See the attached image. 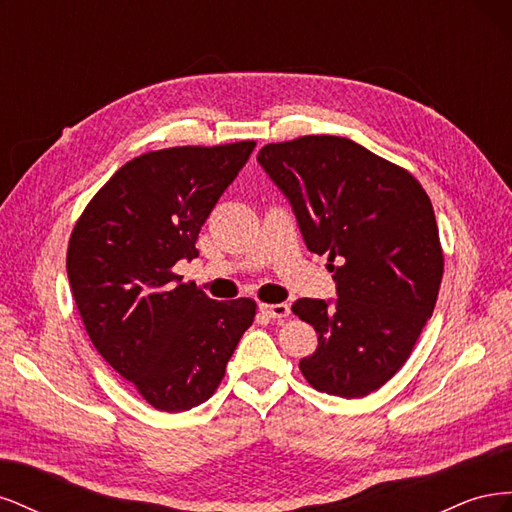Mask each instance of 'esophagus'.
<instances>
[{
    "instance_id": "esophagus-1",
    "label": "esophagus",
    "mask_w": 512,
    "mask_h": 512,
    "mask_svg": "<svg viewBox=\"0 0 512 512\" xmlns=\"http://www.w3.org/2000/svg\"><path fill=\"white\" fill-rule=\"evenodd\" d=\"M260 312L265 314V316H269V318H273V320H282V318H286L290 314V307L286 303H273V305L260 303Z\"/></svg>"
}]
</instances>
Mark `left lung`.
<instances>
[{
	"instance_id": "1",
	"label": "left lung",
	"mask_w": 512,
	"mask_h": 512,
	"mask_svg": "<svg viewBox=\"0 0 512 512\" xmlns=\"http://www.w3.org/2000/svg\"><path fill=\"white\" fill-rule=\"evenodd\" d=\"M258 162L290 200L307 250L329 256L337 284L335 303L292 305L318 333L301 374L335 397L378 391L408 361L438 301L444 254L427 192L344 136L271 143Z\"/></svg>"
}]
</instances>
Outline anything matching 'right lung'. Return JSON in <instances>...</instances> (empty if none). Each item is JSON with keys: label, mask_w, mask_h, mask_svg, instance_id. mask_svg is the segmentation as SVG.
I'll list each match as a JSON object with an SVG mask.
<instances>
[{"label": "right lung", "mask_w": 512, "mask_h": 512, "mask_svg": "<svg viewBox=\"0 0 512 512\" xmlns=\"http://www.w3.org/2000/svg\"><path fill=\"white\" fill-rule=\"evenodd\" d=\"M254 141L143 153L76 220L66 269L91 344L149 406L183 412L218 389L256 301H213L173 273Z\"/></svg>", "instance_id": "add662e5"}]
</instances>
